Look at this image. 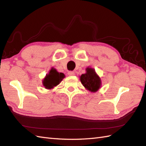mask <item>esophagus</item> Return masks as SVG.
<instances>
[{
  "mask_svg": "<svg viewBox=\"0 0 146 146\" xmlns=\"http://www.w3.org/2000/svg\"><path fill=\"white\" fill-rule=\"evenodd\" d=\"M68 75L69 76H75V72H73V71H69L68 72Z\"/></svg>",
  "mask_w": 146,
  "mask_h": 146,
  "instance_id": "esophagus-1",
  "label": "esophagus"
}]
</instances>
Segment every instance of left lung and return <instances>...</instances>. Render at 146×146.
Wrapping results in <instances>:
<instances>
[{
    "label": "left lung",
    "instance_id": "8db88e82",
    "mask_svg": "<svg viewBox=\"0 0 146 146\" xmlns=\"http://www.w3.org/2000/svg\"><path fill=\"white\" fill-rule=\"evenodd\" d=\"M80 80L86 89L92 92L98 91L102 86V81L94 68L88 67L86 73L81 75Z\"/></svg>",
    "mask_w": 146,
    "mask_h": 146
}]
</instances>
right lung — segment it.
<instances>
[{
	"label": "right lung",
	"instance_id": "1",
	"mask_svg": "<svg viewBox=\"0 0 146 146\" xmlns=\"http://www.w3.org/2000/svg\"><path fill=\"white\" fill-rule=\"evenodd\" d=\"M64 77L65 76L63 73L58 72L55 68H52L49 72L46 74V77L42 80V85L46 89H53L59 85Z\"/></svg>",
	"mask_w": 146,
	"mask_h": 146
}]
</instances>
